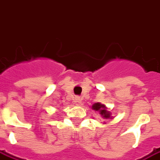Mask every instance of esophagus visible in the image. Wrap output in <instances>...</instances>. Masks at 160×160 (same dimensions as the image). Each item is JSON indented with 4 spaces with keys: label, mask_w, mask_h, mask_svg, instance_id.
Masks as SVG:
<instances>
[{
    "label": "esophagus",
    "mask_w": 160,
    "mask_h": 160,
    "mask_svg": "<svg viewBox=\"0 0 160 160\" xmlns=\"http://www.w3.org/2000/svg\"><path fill=\"white\" fill-rule=\"evenodd\" d=\"M74 104L76 105H80L81 104V99H80V97H76L74 98Z\"/></svg>",
    "instance_id": "obj_1"
}]
</instances>
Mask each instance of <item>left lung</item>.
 Returning a JSON list of instances; mask_svg holds the SVG:
<instances>
[{"instance_id":"left-lung-1","label":"left lung","mask_w":160,"mask_h":160,"mask_svg":"<svg viewBox=\"0 0 160 160\" xmlns=\"http://www.w3.org/2000/svg\"><path fill=\"white\" fill-rule=\"evenodd\" d=\"M92 109L94 110L95 111H97L98 113L100 115L101 118H103L104 120H109V119H112L113 118L111 111H109L107 110L108 108L104 104H101L99 102L92 104ZM104 123H105V122H104Z\"/></svg>"}]
</instances>
